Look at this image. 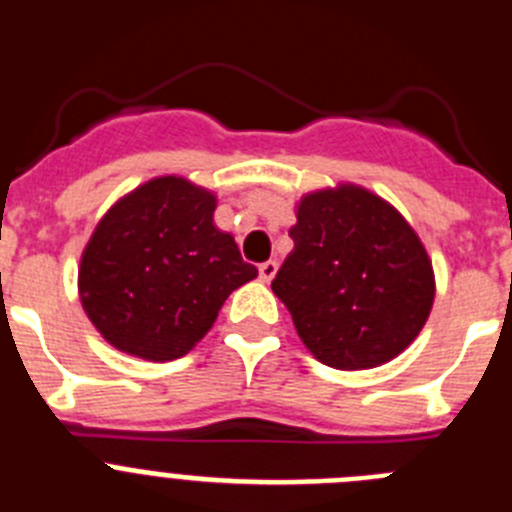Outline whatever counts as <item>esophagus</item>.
<instances>
[{"instance_id":"esophagus-1","label":"esophagus","mask_w":512,"mask_h":512,"mask_svg":"<svg viewBox=\"0 0 512 512\" xmlns=\"http://www.w3.org/2000/svg\"><path fill=\"white\" fill-rule=\"evenodd\" d=\"M277 269H279L277 261H264V264L259 266L261 282H271V279H274V274H277Z\"/></svg>"}]
</instances>
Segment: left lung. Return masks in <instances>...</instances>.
I'll return each mask as SVG.
<instances>
[{"label": "left lung", "instance_id": "left-lung-1", "mask_svg": "<svg viewBox=\"0 0 512 512\" xmlns=\"http://www.w3.org/2000/svg\"><path fill=\"white\" fill-rule=\"evenodd\" d=\"M295 251L271 282L302 343L354 372L402 354L428 320L436 282L415 230L392 205L343 184L302 197Z\"/></svg>", "mask_w": 512, "mask_h": 512}]
</instances>
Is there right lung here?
Segmentation results:
<instances>
[{"mask_svg": "<svg viewBox=\"0 0 512 512\" xmlns=\"http://www.w3.org/2000/svg\"><path fill=\"white\" fill-rule=\"evenodd\" d=\"M215 194L182 176H158L99 220L79 269L94 328L148 361L192 351L233 289L256 279L233 235L212 223Z\"/></svg>", "mask_w": 512, "mask_h": 512, "instance_id": "1", "label": "right lung"}]
</instances>
